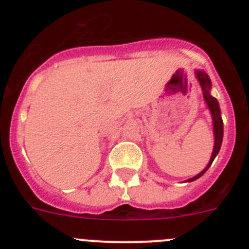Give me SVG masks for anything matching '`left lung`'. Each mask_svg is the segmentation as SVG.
I'll return each mask as SVG.
<instances>
[{
	"label": "left lung",
	"instance_id": "obj_1",
	"mask_svg": "<svg viewBox=\"0 0 249 249\" xmlns=\"http://www.w3.org/2000/svg\"><path fill=\"white\" fill-rule=\"evenodd\" d=\"M197 74V78H198L199 83H201V87L203 89V97L204 101H206L207 106H208V108H210L211 113H212V120H213V132H214V148H213V153H212V157H211L210 163L207 164L206 168L202 171L199 175L195 176L193 178H191L190 181H195L197 178H199L201 176H203V173L206 172L207 169L210 168V166L212 164L213 160L215 158V156L218 155L219 149H221V144H222V140H223V121H222L221 117V109H219V106L217 100L214 97H212L210 93V89H211V80L208 74L203 71H197L196 72Z\"/></svg>",
	"mask_w": 249,
	"mask_h": 249
}]
</instances>
